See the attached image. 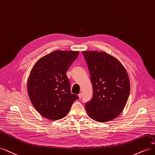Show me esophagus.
Wrapping results in <instances>:
<instances>
[{
	"mask_svg": "<svg viewBox=\"0 0 155 155\" xmlns=\"http://www.w3.org/2000/svg\"><path fill=\"white\" fill-rule=\"evenodd\" d=\"M82 96H83V94H82V93H79V94H78L79 98H80V99H81V98L82 97Z\"/></svg>",
	"mask_w": 155,
	"mask_h": 155,
	"instance_id": "esophagus-1",
	"label": "esophagus"
}]
</instances>
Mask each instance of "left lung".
Returning a JSON list of instances; mask_svg holds the SVG:
<instances>
[{
  "mask_svg": "<svg viewBox=\"0 0 155 155\" xmlns=\"http://www.w3.org/2000/svg\"><path fill=\"white\" fill-rule=\"evenodd\" d=\"M91 74L93 97L85 108L91 118L106 122L118 117L127 102L130 81L124 65L105 51H83Z\"/></svg>",
  "mask_w": 155,
  "mask_h": 155,
  "instance_id": "8db88e82",
  "label": "left lung"
}]
</instances>
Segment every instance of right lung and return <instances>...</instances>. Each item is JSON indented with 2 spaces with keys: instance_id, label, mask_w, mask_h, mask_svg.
<instances>
[{
  "instance_id": "obj_1",
  "label": "right lung",
  "mask_w": 155,
  "mask_h": 155,
  "mask_svg": "<svg viewBox=\"0 0 155 155\" xmlns=\"http://www.w3.org/2000/svg\"><path fill=\"white\" fill-rule=\"evenodd\" d=\"M78 51L55 50L40 58L31 68L27 91L39 113L51 120L62 119L79 97L70 91L67 71Z\"/></svg>"
}]
</instances>
